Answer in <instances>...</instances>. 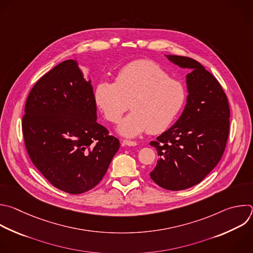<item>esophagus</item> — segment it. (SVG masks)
Returning <instances> with one entry per match:
<instances>
[{
    "label": "esophagus",
    "instance_id": "1",
    "mask_svg": "<svg viewBox=\"0 0 253 253\" xmlns=\"http://www.w3.org/2000/svg\"><path fill=\"white\" fill-rule=\"evenodd\" d=\"M137 143L135 141H130V140H123L122 141V146H131V147H134L136 146Z\"/></svg>",
    "mask_w": 253,
    "mask_h": 253
}]
</instances>
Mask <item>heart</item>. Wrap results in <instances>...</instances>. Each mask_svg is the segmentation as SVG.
Instances as JSON below:
<instances>
[{
    "label": "heart",
    "instance_id": "heart-1",
    "mask_svg": "<svg viewBox=\"0 0 253 253\" xmlns=\"http://www.w3.org/2000/svg\"><path fill=\"white\" fill-rule=\"evenodd\" d=\"M186 99L184 84L147 59L125 65L115 81L102 80L95 88L96 103L110 122L120 120L130 101L132 111L117 127L122 136L129 138L145 131L157 134L166 130L181 112Z\"/></svg>",
    "mask_w": 253,
    "mask_h": 253
}]
</instances>
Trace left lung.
I'll list each match as a JSON object with an SVG mask.
<instances>
[{
    "instance_id": "8db88e82",
    "label": "left lung",
    "mask_w": 253,
    "mask_h": 253,
    "mask_svg": "<svg viewBox=\"0 0 253 253\" xmlns=\"http://www.w3.org/2000/svg\"><path fill=\"white\" fill-rule=\"evenodd\" d=\"M167 58L187 74L188 97L178 121L151 141L159 156L151 179L170 191L201 183L218 164L229 133V105L216 78L199 61L180 55Z\"/></svg>"
}]
</instances>
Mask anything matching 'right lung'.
<instances>
[{
	"mask_svg": "<svg viewBox=\"0 0 253 253\" xmlns=\"http://www.w3.org/2000/svg\"><path fill=\"white\" fill-rule=\"evenodd\" d=\"M96 119L91 81L73 59L54 66L32 88L22 121L25 145L53 187L78 195L104 177L120 143Z\"/></svg>",
	"mask_w": 253,
	"mask_h": 253,
	"instance_id": "obj_1",
	"label": "right lung"
}]
</instances>
